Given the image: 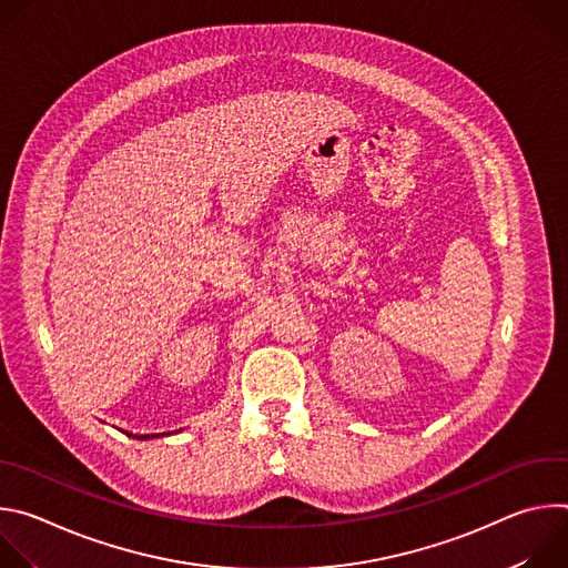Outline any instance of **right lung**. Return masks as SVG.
Listing matches in <instances>:
<instances>
[{
  "label": "right lung",
  "instance_id": "1",
  "mask_svg": "<svg viewBox=\"0 0 568 568\" xmlns=\"http://www.w3.org/2000/svg\"><path fill=\"white\" fill-rule=\"evenodd\" d=\"M128 436H132V434H128ZM154 434H150V436H136V438H152Z\"/></svg>",
  "mask_w": 568,
  "mask_h": 568
}]
</instances>
